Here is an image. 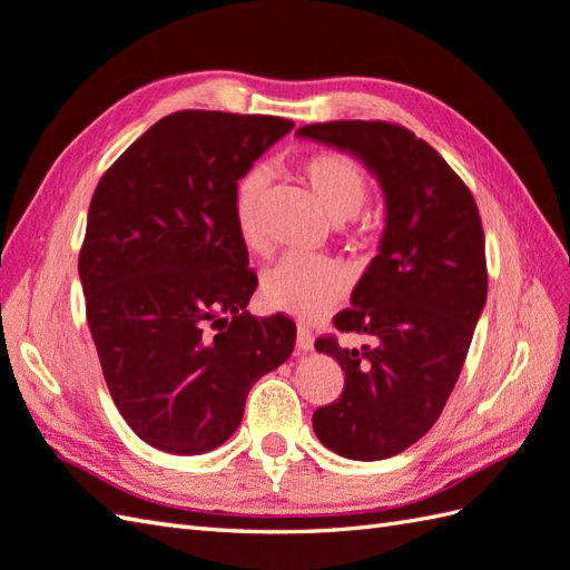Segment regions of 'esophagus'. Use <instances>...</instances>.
I'll list each match as a JSON object with an SVG mask.
<instances>
[{
    "label": "esophagus",
    "mask_w": 570,
    "mask_h": 570,
    "mask_svg": "<svg viewBox=\"0 0 570 570\" xmlns=\"http://www.w3.org/2000/svg\"><path fill=\"white\" fill-rule=\"evenodd\" d=\"M296 347H298L301 352H311V350H313V335H311L308 327H298V333H296Z\"/></svg>",
    "instance_id": "1"
}]
</instances>
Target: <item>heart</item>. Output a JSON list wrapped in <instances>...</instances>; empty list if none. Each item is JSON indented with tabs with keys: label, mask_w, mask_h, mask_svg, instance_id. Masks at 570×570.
<instances>
[{
	"label": "heart",
	"mask_w": 570,
	"mask_h": 570,
	"mask_svg": "<svg viewBox=\"0 0 570 570\" xmlns=\"http://www.w3.org/2000/svg\"><path fill=\"white\" fill-rule=\"evenodd\" d=\"M298 177L306 184L321 214L340 225V233L354 247L374 243L379 220L362 210L368 196V179L352 157L342 153H313L298 163ZM264 171L253 169L237 181L235 225L249 253H264L267 243L259 228ZM347 294V276L333 259L288 257L262 279L267 306L296 317H317L335 308Z\"/></svg>",
	"instance_id": "heart-1"
}]
</instances>
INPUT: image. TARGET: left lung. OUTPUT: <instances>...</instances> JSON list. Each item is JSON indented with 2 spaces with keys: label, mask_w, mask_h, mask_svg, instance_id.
Masks as SVG:
<instances>
[{
  "label": "left lung",
  "mask_w": 570,
  "mask_h": 570,
  "mask_svg": "<svg viewBox=\"0 0 570 570\" xmlns=\"http://www.w3.org/2000/svg\"><path fill=\"white\" fill-rule=\"evenodd\" d=\"M374 171L386 194L379 255L333 317L335 335L315 350L345 372L340 399L313 413V430L335 454L376 461L405 452L442 415L485 306V235L471 189L430 142L389 121H330L298 128Z\"/></svg>",
  "instance_id": "8db88e82"
}]
</instances>
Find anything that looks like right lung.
Listing matches in <instances>:
<instances>
[{
  "mask_svg": "<svg viewBox=\"0 0 570 570\" xmlns=\"http://www.w3.org/2000/svg\"><path fill=\"white\" fill-rule=\"evenodd\" d=\"M294 121L177 111L104 171L79 249L87 323L128 428L169 454L237 430L255 381L294 352L286 315L253 317L257 288L235 191Z\"/></svg>",
  "mask_w": 570,
  "mask_h": 570,
  "instance_id": "right-lung-1",
  "label": "right lung"
}]
</instances>
